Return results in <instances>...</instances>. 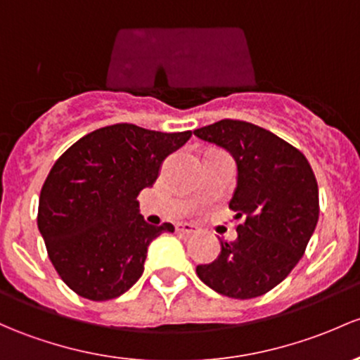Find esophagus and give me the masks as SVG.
I'll return each mask as SVG.
<instances>
[{
    "instance_id": "esophagus-1",
    "label": "esophagus",
    "mask_w": 360,
    "mask_h": 360,
    "mask_svg": "<svg viewBox=\"0 0 360 360\" xmlns=\"http://www.w3.org/2000/svg\"><path fill=\"white\" fill-rule=\"evenodd\" d=\"M176 231L181 234H193L196 233V228L193 224H186V222H184V224H177Z\"/></svg>"
}]
</instances>
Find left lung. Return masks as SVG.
<instances>
[{
  "instance_id": "8db88e82",
  "label": "left lung",
  "mask_w": 360,
  "mask_h": 360,
  "mask_svg": "<svg viewBox=\"0 0 360 360\" xmlns=\"http://www.w3.org/2000/svg\"><path fill=\"white\" fill-rule=\"evenodd\" d=\"M195 136L233 155L238 186L229 202L238 238L196 266L198 278L229 298L260 297L278 286L304 255L319 219V190L305 155L271 131L224 119Z\"/></svg>"
}]
</instances>
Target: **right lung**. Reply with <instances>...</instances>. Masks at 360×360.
Segmentation results:
<instances>
[{
	"label": "right lung",
	"mask_w": 360,
	"mask_h": 360,
	"mask_svg": "<svg viewBox=\"0 0 360 360\" xmlns=\"http://www.w3.org/2000/svg\"><path fill=\"white\" fill-rule=\"evenodd\" d=\"M191 131L158 132L134 124L101 127L55 162L37 209L48 257L72 291L88 300L120 297L141 278L148 245L174 226H151L138 195Z\"/></svg>",
	"instance_id": "1"
}]
</instances>
